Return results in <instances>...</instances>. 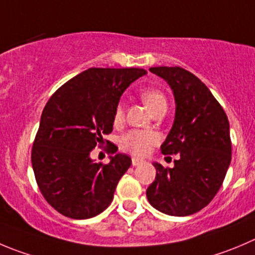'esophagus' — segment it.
<instances>
[{
    "label": "esophagus",
    "instance_id": "34e87169",
    "mask_svg": "<svg viewBox=\"0 0 255 255\" xmlns=\"http://www.w3.org/2000/svg\"><path fill=\"white\" fill-rule=\"evenodd\" d=\"M131 162L134 166H139V165H141V164H144L145 161L142 159H139V157H132Z\"/></svg>",
    "mask_w": 255,
    "mask_h": 255
}]
</instances>
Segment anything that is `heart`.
Returning <instances> with one entry per match:
<instances>
[{
  "mask_svg": "<svg viewBox=\"0 0 255 255\" xmlns=\"http://www.w3.org/2000/svg\"><path fill=\"white\" fill-rule=\"evenodd\" d=\"M140 96L152 114L164 110V109L166 110L168 108L166 96L159 89H146L140 94ZM124 118H125V108L120 103L116 106L115 113H114V123H123ZM157 141H159V135L152 130H130L120 139V146L121 149L130 154L141 156V155L147 154Z\"/></svg>",
  "mask_w": 255,
  "mask_h": 255,
  "instance_id": "1",
  "label": "heart"
}]
</instances>
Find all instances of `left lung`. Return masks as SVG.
Returning a JSON list of instances; mask_svg holds the SVG:
<instances>
[{"label":"left lung","instance_id":"1","mask_svg":"<svg viewBox=\"0 0 255 255\" xmlns=\"http://www.w3.org/2000/svg\"><path fill=\"white\" fill-rule=\"evenodd\" d=\"M174 93L175 120L162 142L164 155H178L174 168L154 164L156 176L147 188L159 212L186 217L202 210L219 191L232 160L229 121L210 90L183 67H150Z\"/></svg>","mask_w":255,"mask_h":255}]
</instances>
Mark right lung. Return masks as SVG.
I'll list each match as a JSON object with an SVG mask.
<instances>
[{
	"label": "right lung",
	"instance_id": "1",
	"mask_svg": "<svg viewBox=\"0 0 255 255\" xmlns=\"http://www.w3.org/2000/svg\"><path fill=\"white\" fill-rule=\"evenodd\" d=\"M146 71L136 67H91L57 89L48 99L33 140L31 161L46 202L60 214L89 219L111 204L121 176L131 165L125 154L95 162L90 152L113 131L121 94ZM113 144L109 154H115Z\"/></svg>",
	"mask_w": 255,
	"mask_h": 255
}]
</instances>
